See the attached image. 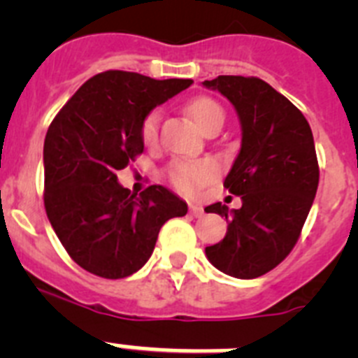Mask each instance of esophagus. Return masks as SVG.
I'll use <instances>...</instances> for the list:
<instances>
[{
	"label": "esophagus",
	"mask_w": 358,
	"mask_h": 358,
	"mask_svg": "<svg viewBox=\"0 0 358 358\" xmlns=\"http://www.w3.org/2000/svg\"><path fill=\"white\" fill-rule=\"evenodd\" d=\"M189 213L194 215L195 218H201L202 215H204V208L197 206V204H194V206H189Z\"/></svg>",
	"instance_id": "esophagus-1"
}]
</instances>
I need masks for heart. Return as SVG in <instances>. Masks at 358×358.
<instances>
[{
	"instance_id": "b5f03b06",
	"label": "heart",
	"mask_w": 358,
	"mask_h": 358,
	"mask_svg": "<svg viewBox=\"0 0 358 358\" xmlns=\"http://www.w3.org/2000/svg\"><path fill=\"white\" fill-rule=\"evenodd\" d=\"M188 115L202 131L206 132L213 125H222L224 110L211 98H195L188 103ZM159 131V110H152L145 116L141 123V140L145 145H154L157 141ZM211 173V166L206 163H189V161H173L166 169L169 181L181 192H195L201 185H204Z\"/></svg>"
}]
</instances>
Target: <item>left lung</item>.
Listing matches in <instances>:
<instances>
[{
    "instance_id": "1",
    "label": "left lung",
    "mask_w": 358,
    "mask_h": 358,
    "mask_svg": "<svg viewBox=\"0 0 358 358\" xmlns=\"http://www.w3.org/2000/svg\"><path fill=\"white\" fill-rule=\"evenodd\" d=\"M202 85L233 103L242 127L224 179L242 208L215 202L204 210L227 220L226 236L206 256L227 276L252 280L285 260L299 238L319 185L314 136L301 110L262 78L220 75Z\"/></svg>"
}]
</instances>
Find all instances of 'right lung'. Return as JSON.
I'll return each mask as SVG.
<instances>
[{"label":"right lung","mask_w":358,"mask_h":358,"mask_svg":"<svg viewBox=\"0 0 358 358\" xmlns=\"http://www.w3.org/2000/svg\"><path fill=\"white\" fill-rule=\"evenodd\" d=\"M192 84L110 69L82 84L53 118L43 150L44 208L68 255L87 273L131 276L150 258L161 226L188 213L169 188L132 194L116 172L143 152L145 116Z\"/></svg>","instance_id":"obj_1"}]
</instances>
